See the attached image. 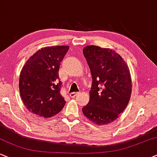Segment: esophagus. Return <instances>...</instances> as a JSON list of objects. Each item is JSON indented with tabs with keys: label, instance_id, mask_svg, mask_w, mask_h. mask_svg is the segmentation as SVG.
Wrapping results in <instances>:
<instances>
[{
	"label": "esophagus",
	"instance_id": "34e87169",
	"mask_svg": "<svg viewBox=\"0 0 157 157\" xmlns=\"http://www.w3.org/2000/svg\"><path fill=\"white\" fill-rule=\"evenodd\" d=\"M78 92H71V93L70 94V97H71V98H74L77 95H78Z\"/></svg>",
	"mask_w": 157,
	"mask_h": 157
}]
</instances>
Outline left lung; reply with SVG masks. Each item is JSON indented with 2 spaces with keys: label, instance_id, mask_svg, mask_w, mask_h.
<instances>
[{
  "label": "left lung",
  "instance_id": "8db88e82",
  "mask_svg": "<svg viewBox=\"0 0 157 157\" xmlns=\"http://www.w3.org/2000/svg\"><path fill=\"white\" fill-rule=\"evenodd\" d=\"M92 84L84 115L98 125L111 123L127 107L132 93L129 67L114 50L87 46L83 49Z\"/></svg>",
  "mask_w": 157,
  "mask_h": 157
}]
</instances>
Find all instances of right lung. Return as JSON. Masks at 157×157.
Masks as SVG:
<instances>
[{"mask_svg":"<svg viewBox=\"0 0 157 157\" xmlns=\"http://www.w3.org/2000/svg\"><path fill=\"white\" fill-rule=\"evenodd\" d=\"M68 49V46L42 48L29 58L21 71V98L28 111L38 117H54L65 105L60 94L59 69Z\"/></svg>","mask_w":157,"mask_h":157,"instance_id":"obj_1","label":"right lung"}]
</instances>
